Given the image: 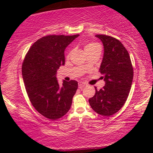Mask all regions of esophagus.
Masks as SVG:
<instances>
[{"label": "esophagus", "mask_w": 153, "mask_h": 153, "mask_svg": "<svg viewBox=\"0 0 153 153\" xmlns=\"http://www.w3.org/2000/svg\"><path fill=\"white\" fill-rule=\"evenodd\" d=\"M86 85V84L84 82H79V83H78V86H79L80 89H82V88L84 87V86H85Z\"/></svg>", "instance_id": "1"}]
</instances>
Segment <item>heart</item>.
<instances>
[{
  "instance_id": "obj_1",
  "label": "heart",
  "mask_w": 153,
  "mask_h": 153,
  "mask_svg": "<svg viewBox=\"0 0 153 153\" xmlns=\"http://www.w3.org/2000/svg\"><path fill=\"white\" fill-rule=\"evenodd\" d=\"M97 46H99V45H98V44H95V43H89V44H86L84 49H85V51H86V50H87V49H92V48L97 47Z\"/></svg>"
}]
</instances>
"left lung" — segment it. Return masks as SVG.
I'll list each match as a JSON object with an SVG mask.
<instances>
[{
    "label": "left lung",
    "instance_id": "left-lung-1",
    "mask_svg": "<svg viewBox=\"0 0 153 153\" xmlns=\"http://www.w3.org/2000/svg\"><path fill=\"white\" fill-rule=\"evenodd\" d=\"M104 46V56L100 67L105 86L89 98L92 109L98 114L110 116L121 109L126 102L133 79L130 57L121 41L113 37L95 35Z\"/></svg>",
    "mask_w": 153,
    "mask_h": 153
}]
</instances>
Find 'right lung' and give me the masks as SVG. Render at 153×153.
I'll list each match as a JSON object with an SVG mask.
<instances>
[{
	"mask_svg": "<svg viewBox=\"0 0 153 153\" xmlns=\"http://www.w3.org/2000/svg\"><path fill=\"white\" fill-rule=\"evenodd\" d=\"M79 35H47L34 43L25 57L22 75L29 100L46 118L57 120L70 109L78 82L59 85L57 71L65 64L64 51Z\"/></svg>",
	"mask_w": 153,
	"mask_h": 153,
	"instance_id": "right-lung-1",
	"label": "right lung"
}]
</instances>
